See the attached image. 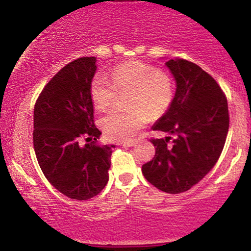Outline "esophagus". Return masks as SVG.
<instances>
[{
    "instance_id": "1",
    "label": "esophagus",
    "mask_w": 251,
    "mask_h": 251,
    "mask_svg": "<svg viewBox=\"0 0 251 251\" xmlns=\"http://www.w3.org/2000/svg\"><path fill=\"white\" fill-rule=\"evenodd\" d=\"M135 145H137V142H134V140H128V142L123 143V146H127V148H132V146Z\"/></svg>"
}]
</instances>
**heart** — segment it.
<instances>
[{"mask_svg":"<svg viewBox=\"0 0 251 251\" xmlns=\"http://www.w3.org/2000/svg\"><path fill=\"white\" fill-rule=\"evenodd\" d=\"M126 111L112 109L100 119V127L111 140H127L148 124L150 117L159 118L168 112L174 100L171 77L154 66L129 61L117 66L111 80L97 74L91 82V98L98 109L116 101L118 93H127Z\"/></svg>","mask_w":251,"mask_h":251,"instance_id":"b5f03b06","label":"heart"}]
</instances>
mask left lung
Segmentation results:
<instances>
[{
    "instance_id": "1",
    "label": "left lung",
    "mask_w": 251,
    "mask_h": 251,
    "mask_svg": "<svg viewBox=\"0 0 251 251\" xmlns=\"http://www.w3.org/2000/svg\"><path fill=\"white\" fill-rule=\"evenodd\" d=\"M176 80L171 106L152 126L176 135L151 139L155 154L143 165L148 181L168 194H180L211 171L223 151L227 129V101L218 83L200 66L188 60L165 62Z\"/></svg>"
}]
</instances>
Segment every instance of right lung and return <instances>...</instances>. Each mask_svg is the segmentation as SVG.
<instances>
[{"label": "right lung", "instance_id": "obj_1", "mask_svg": "<svg viewBox=\"0 0 251 251\" xmlns=\"http://www.w3.org/2000/svg\"><path fill=\"white\" fill-rule=\"evenodd\" d=\"M96 63L94 56H85L66 65L34 107L33 143L40 168L57 191L76 201H87L105 188L116 148L97 144L101 132L94 125L91 98Z\"/></svg>", "mask_w": 251, "mask_h": 251}]
</instances>
